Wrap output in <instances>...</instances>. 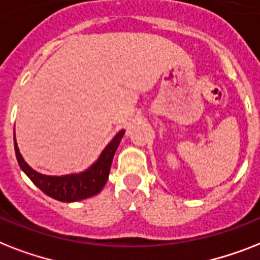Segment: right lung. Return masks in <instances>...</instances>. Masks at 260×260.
Here are the masks:
<instances>
[{
    "label": "right lung",
    "mask_w": 260,
    "mask_h": 260,
    "mask_svg": "<svg viewBox=\"0 0 260 260\" xmlns=\"http://www.w3.org/2000/svg\"><path fill=\"white\" fill-rule=\"evenodd\" d=\"M125 131H120L112 141L101 152L96 163L84 172L80 174L64 175V176H48V175L39 174L31 167L26 164L22 155L20 153L18 145L14 137V149H16L17 161L20 164L21 170L24 171L26 176L35 183L44 193L60 202L72 203L79 200L86 199L90 196L97 195L103 189L107 180H108L111 164L115 156V152L119 147L120 141L123 139Z\"/></svg>",
    "instance_id": "obj_1"
}]
</instances>
